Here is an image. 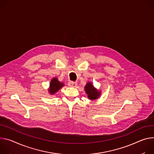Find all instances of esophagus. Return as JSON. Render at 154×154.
Masks as SVG:
<instances>
[{
    "label": "esophagus",
    "instance_id": "34e87169",
    "mask_svg": "<svg viewBox=\"0 0 154 154\" xmlns=\"http://www.w3.org/2000/svg\"><path fill=\"white\" fill-rule=\"evenodd\" d=\"M68 85L70 87H73V88H75L77 86V83L76 82H73V81H69L68 83Z\"/></svg>",
    "mask_w": 154,
    "mask_h": 154
}]
</instances>
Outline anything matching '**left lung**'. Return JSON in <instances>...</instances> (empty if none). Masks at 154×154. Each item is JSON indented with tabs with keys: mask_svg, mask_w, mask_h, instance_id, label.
<instances>
[{
	"mask_svg": "<svg viewBox=\"0 0 154 154\" xmlns=\"http://www.w3.org/2000/svg\"><path fill=\"white\" fill-rule=\"evenodd\" d=\"M85 91H86V94L88 95V98L90 100L97 99L100 94V92H98L96 89H95L91 82H88L86 84V86H85Z\"/></svg>",
	"mask_w": 154,
	"mask_h": 154,
	"instance_id": "left-lung-1",
	"label": "left lung"
}]
</instances>
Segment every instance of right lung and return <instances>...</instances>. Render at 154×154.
I'll return each mask as SVG.
<instances>
[{
	"label": "right lung",
	"mask_w": 154,
	"mask_h": 154,
	"mask_svg": "<svg viewBox=\"0 0 154 154\" xmlns=\"http://www.w3.org/2000/svg\"><path fill=\"white\" fill-rule=\"evenodd\" d=\"M63 86V84L59 81L56 78H53L51 81L50 86L49 89V92L51 94H55L57 91H59Z\"/></svg>",
	"instance_id": "add662e5"
}]
</instances>
